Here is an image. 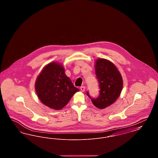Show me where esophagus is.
<instances>
[{
	"label": "esophagus",
	"mask_w": 158,
	"mask_h": 158,
	"mask_svg": "<svg viewBox=\"0 0 158 158\" xmlns=\"http://www.w3.org/2000/svg\"><path fill=\"white\" fill-rule=\"evenodd\" d=\"M80 89H81V91H82V92H84V91H85V87L84 86H81Z\"/></svg>",
	"instance_id": "esophagus-1"
}]
</instances>
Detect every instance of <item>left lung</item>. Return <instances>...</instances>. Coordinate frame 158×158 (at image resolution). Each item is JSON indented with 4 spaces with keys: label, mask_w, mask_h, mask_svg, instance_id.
I'll return each instance as SVG.
<instances>
[{
    "label": "left lung",
    "mask_w": 158,
    "mask_h": 158,
    "mask_svg": "<svg viewBox=\"0 0 158 158\" xmlns=\"http://www.w3.org/2000/svg\"><path fill=\"white\" fill-rule=\"evenodd\" d=\"M95 73L99 83V96L92 98L88 91L86 94L96 107L104 109L113 104L119 97L123 88V79L115 66L104 59L96 61Z\"/></svg>",
    "instance_id": "8db88e82"
}]
</instances>
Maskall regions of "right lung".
<instances>
[{"label": "right lung", "mask_w": 158, "mask_h": 158, "mask_svg": "<svg viewBox=\"0 0 158 158\" xmlns=\"http://www.w3.org/2000/svg\"><path fill=\"white\" fill-rule=\"evenodd\" d=\"M35 88L41 102L56 110L63 108L79 90L66 75L63 66L56 62L49 63L43 69Z\"/></svg>", "instance_id": "obj_1"}]
</instances>
